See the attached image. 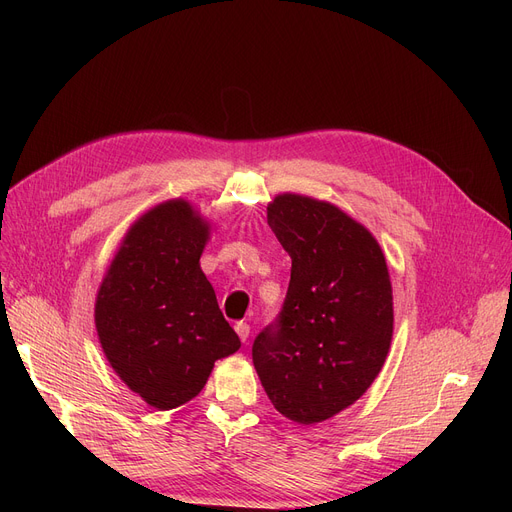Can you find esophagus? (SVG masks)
Wrapping results in <instances>:
<instances>
[{
  "instance_id": "esophagus-1",
  "label": "esophagus",
  "mask_w": 512,
  "mask_h": 512,
  "mask_svg": "<svg viewBox=\"0 0 512 512\" xmlns=\"http://www.w3.org/2000/svg\"><path fill=\"white\" fill-rule=\"evenodd\" d=\"M234 330H236V334H238V338H240L242 342H247V340H249L251 328H249V324H245V321H238V324L234 326Z\"/></svg>"
}]
</instances>
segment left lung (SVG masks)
<instances>
[{
  "mask_svg": "<svg viewBox=\"0 0 512 512\" xmlns=\"http://www.w3.org/2000/svg\"><path fill=\"white\" fill-rule=\"evenodd\" d=\"M267 224L292 267L278 321L253 342V365L276 411L313 425L355 405L382 371L392 282L380 242L334 203L282 193Z\"/></svg>",
  "mask_w": 512,
  "mask_h": 512,
  "instance_id": "8db88e82",
  "label": "left lung"
}]
</instances>
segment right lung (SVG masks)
<instances>
[{
    "label": "right lung",
    "mask_w": 512,
    "mask_h": 512,
    "mask_svg": "<svg viewBox=\"0 0 512 512\" xmlns=\"http://www.w3.org/2000/svg\"><path fill=\"white\" fill-rule=\"evenodd\" d=\"M209 234L193 203H157L128 228L97 290L103 355L157 411L195 398L213 363L240 348L199 263Z\"/></svg>",
    "instance_id": "add662e5"
}]
</instances>
